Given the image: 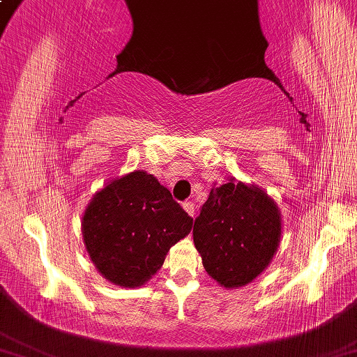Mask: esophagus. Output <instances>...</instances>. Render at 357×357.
I'll return each instance as SVG.
<instances>
[{
    "label": "esophagus",
    "instance_id": "esophagus-1",
    "mask_svg": "<svg viewBox=\"0 0 357 357\" xmlns=\"http://www.w3.org/2000/svg\"><path fill=\"white\" fill-rule=\"evenodd\" d=\"M183 208H185L186 213H188L191 218L196 216V207H195V204H192V202H185L183 204Z\"/></svg>",
    "mask_w": 357,
    "mask_h": 357
}]
</instances>
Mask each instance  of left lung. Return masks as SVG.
Returning a JSON list of instances; mask_svg holds the SVG:
<instances>
[{
  "label": "left lung",
  "instance_id": "1",
  "mask_svg": "<svg viewBox=\"0 0 357 357\" xmlns=\"http://www.w3.org/2000/svg\"><path fill=\"white\" fill-rule=\"evenodd\" d=\"M280 235L276 201L234 177L211 188L192 227L205 271L224 289H240L260 276L278 251Z\"/></svg>",
  "mask_w": 357,
  "mask_h": 357
}]
</instances>
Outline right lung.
Here are the masks:
<instances>
[{
	"label": "right lung",
	"instance_id": "add662e5",
	"mask_svg": "<svg viewBox=\"0 0 357 357\" xmlns=\"http://www.w3.org/2000/svg\"><path fill=\"white\" fill-rule=\"evenodd\" d=\"M192 218L146 171L112 178L92 196L81 220L89 259L108 282L136 289L155 276Z\"/></svg>",
	"mask_w": 357,
	"mask_h": 357
}]
</instances>
